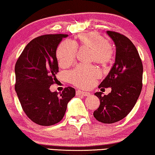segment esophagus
<instances>
[{"instance_id": "1", "label": "esophagus", "mask_w": 155, "mask_h": 155, "mask_svg": "<svg viewBox=\"0 0 155 155\" xmlns=\"http://www.w3.org/2000/svg\"><path fill=\"white\" fill-rule=\"evenodd\" d=\"M76 94H77V95H82V96H91V94H90V93L82 91H77Z\"/></svg>"}]
</instances>
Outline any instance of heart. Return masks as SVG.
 Returning <instances> with one entry per match:
<instances>
[{"label":"heart","mask_w":155,"mask_h":155,"mask_svg":"<svg viewBox=\"0 0 155 155\" xmlns=\"http://www.w3.org/2000/svg\"><path fill=\"white\" fill-rule=\"evenodd\" d=\"M78 44L82 48L89 49L91 52V60L105 66L113 58L112 47L107 40L96 32L82 33L78 37ZM78 53V44L70 41H64L59 45L57 52L59 64L63 67L74 62ZM101 77L98 68L94 66L79 65L68 73L71 83L80 88L87 89Z\"/></svg>","instance_id":"1"}]
</instances>
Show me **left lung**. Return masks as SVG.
<instances>
[{
    "label": "left lung",
    "instance_id": "1",
    "mask_svg": "<svg viewBox=\"0 0 155 155\" xmlns=\"http://www.w3.org/2000/svg\"><path fill=\"white\" fill-rule=\"evenodd\" d=\"M116 46L115 63L99 88H111L108 95L96 92L100 106L94 112L100 122L111 124L122 120L134 107L142 89L143 64L137 48L127 37L107 31Z\"/></svg>",
    "mask_w": 155,
    "mask_h": 155
}]
</instances>
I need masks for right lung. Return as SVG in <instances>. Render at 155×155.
<instances>
[{
    "label": "right lung",
    "instance_id": "obj_1",
    "mask_svg": "<svg viewBox=\"0 0 155 155\" xmlns=\"http://www.w3.org/2000/svg\"><path fill=\"white\" fill-rule=\"evenodd\" d=\"M68 35H45L35 38L21 53L15 64V91L26 115L42 126L59 123L65 114L68 102L75 96L74 88L51 92L59 72L56 51Z\"/></svg>",
    "mask_w": 155,
    "mask_h": 155
}]
</instances>
